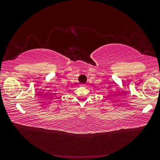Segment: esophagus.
Masks as SVG:
<instances>
[{
    "label": "esophagus",
    "instance_id": "obj_1",
    "mask_svg": "<svg viewBox=\"0 0 160 160\" xmlns=\"http://www.w3.org/2000/svg\"><path fill=\"white\" fill-rule=\"evenodd\" d=\"M86 85H85V84H81L80 85V86H81V87H85Z\"/></svg>",
    "mask_w": 160,
    "mask_h": 160
}]
</instances>
